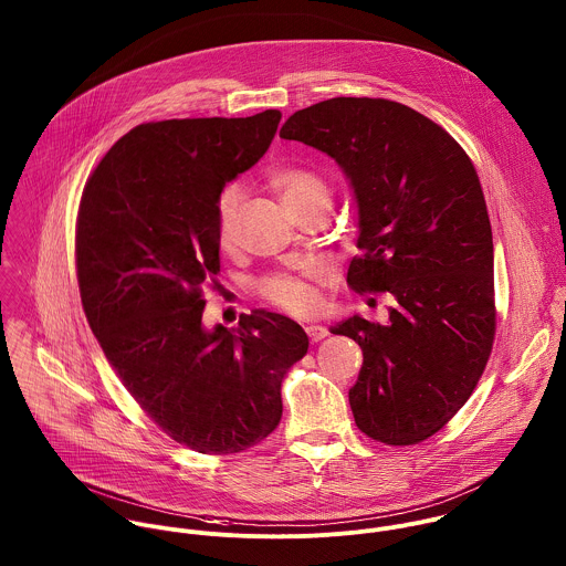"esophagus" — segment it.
<instances>
[{"label":"esophagus","mask_w":566,"mask_h":566,"mask_svg":"<svg viewBox=\"0 0 566 566\" xmlns=\"http://www.w3.org/2000/svg\"><path fill=\"white\" fill-rule=\"evenodd\" d=\"M306 335L311 337V342H322L328 335V331H326V326L311 324V326H306Z\"/></svg>","instance_id":"34e87169"}]
</instances>
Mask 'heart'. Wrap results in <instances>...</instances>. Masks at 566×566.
I'll return each mask as SVG.
<instances>
[{
	"instance_id": "obj_1",
	"label": "heart",
	"mask_w": 566,
	"mask_h": 566,
	"mask_svg": "<svg viewBox=\"0 0 566 566\" xmlns=\"http://www.w3.org/2000/svg\"><path fill=\"white\" fill-rule=\"evenodd\" d=\"M273 191L280 196L286 211L313 202V200H331L328 182L304 167H282L269 178ZM242 191L238 185L224 187L216 198V233L222 249H231L238 235V211H240ZM315 271L302 269L293 273H275L264 277L258 284V293L262 300L293 313L306 315L317 306V289H315Z\"/></svg>"
}]
</instances>
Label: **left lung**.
<instances>
[{
  "label": "left lung",
  "mask_w": 566,
  "mask_h": 566,
  "mask_svg": "<svg viewBox=\"0 0 566 566\" xmlns=\"http://www.w3.org/2000/svg\"><path fill=\"white\" fill-rule=\"evenodd\" d=\"M280 136L342 167L361 251L348 284L395 300L386 324L353 315L331 328L364 353L348 392L355 423L386 446L421 443L472 397L494 344V242L479 174L441 125L388 98L319 101Z\"/></svg>",
  "instance_id": "obj_1"
}]
</instances>
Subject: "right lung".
Returning a JSON list of instances; mask_svg holds the SVG:
<instances>
[{
	"label": "right lung",
	"mask_w": 566,
	"mask_h": 566,
	"mask_svg": "<svg viewBox=\"0 0 566 566\" xmlns=\"http://www.w3.org/2000/svg\"><path fill=\"white\" fill-rule=\"evenodd\" d=\"M280 109L247 118L143 123L87 178L76 218L83 311L109 366L174 441L235 454L282 419V379L308 350L271 311L205 328L202 286L220 273L216 198L269 149Z\"/></svg>",
	"instance_id": "add662e5"
}]
</instances>
